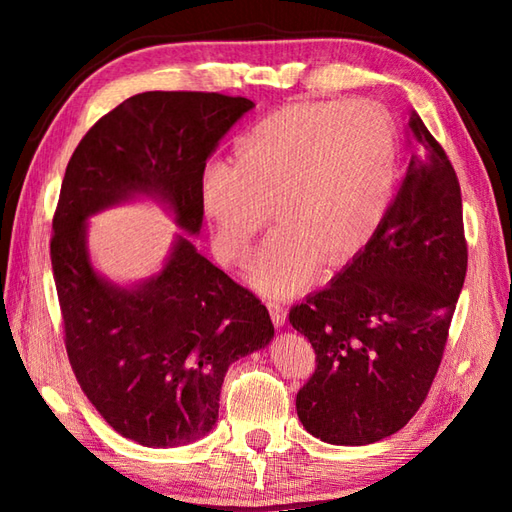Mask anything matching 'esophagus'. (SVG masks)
<instances>
[{"mask_svg":"<svg viewBox=\"0 0 512 512\" xmlns=\"http://www.w3.org/2000/svg\"><path fill=\"white\" fill-rule=\"evenodd\" d=\"M268 312L277 328H281V325L286 323V308L284 306H279V303H268Z\"/></svg>","mask_w":512,"mask_h":512,"instance_id":"34e87169","label":"esophagus"}]
</instances>
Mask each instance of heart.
Wrapping results in <instances>:
<instances>
[{"mask_svg":"<svg viewBox=\"0 0 512 512\" xmlns=\"http://www.w3.org/2000/svg\"><path fill=\"white\" fill-rule=\"evenodd\" d=\"M398 165V129L383 105L279 107L237 140L235 162L209 160L200 173L215 255L242 266L273 213L279 226L248 277L264 295H295L323 262L343 266L369 244L394 198Z\"/></svg>","mask_w":512,"mask_h":512,"instance_id":"1","label":"heart"}]
</instances>
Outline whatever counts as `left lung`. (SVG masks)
Returning <instances> with one entry per match:
<instances>
[{
    "label": "left lung",
    "mask_w": 512,
    "mask_h": 512,
    "mask_svg": "<svg viewBox=\"0 0 512 512\" xmlns=\"http://www.w3.org/2000/svg\"><path fill=\"white\" fill-rule=\"evenodd\" d=\"M416 151L369 244L290 310L314 372L297 413L314 438L361 447L400 431L427 400L464 286L469 248L455 169L416 112Z\"/></svg>",
    "instance_id": "1"
}]
</instances>
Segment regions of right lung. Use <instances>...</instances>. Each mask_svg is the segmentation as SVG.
<instances>
[{"label":"right lung","instance_id":"add662e5","mask_svg":"<svg viewBox=\"0 0 512 512\" xmlns=\"http://www.w3.org/2000/svg\"><path fill=\"white\" fill-rule=\"evenodd\" d=\"M250 107L217 92L136 94L90 127L65 169L50 239L65 352L105 422L143 447L206 436L228 365L264 347L275 328L264 303L187 237L158 277L136 290L110 286L90 266L85 220L145 193L198 233L206 158Z\"/></svg>","mask_w":512,"mask_h":512}]
</instances>
